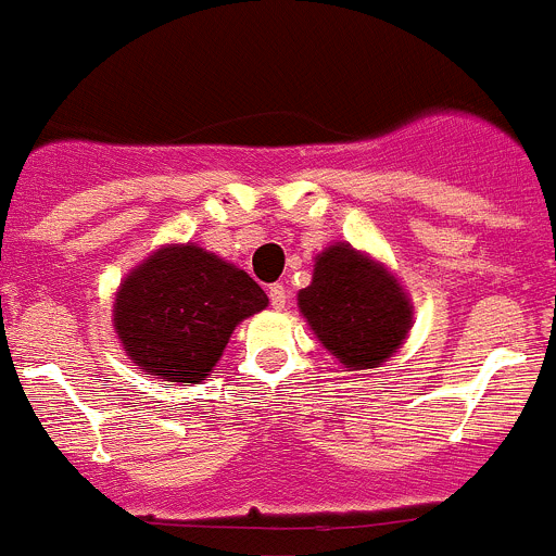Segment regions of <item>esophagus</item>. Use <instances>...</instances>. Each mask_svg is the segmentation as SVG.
Segmentation results:
<instances>
[{
  "instance_id": "esophagus-1",
  "label": "esophagus",
  "mask_w": 556,
  "mask_h": 556,
  "mask_svg": "<svg viewBox=\"0 0 556 556\" xmlns=\"http://www.w3.org/2000/svg\"><path fill=\"white\" fill-rule=\"evenodd\" d=\"M268 299H271L274 307L282 309L285 302H288V290H285V285H271V288H268Z\"/></svg>"
}]
</instances>
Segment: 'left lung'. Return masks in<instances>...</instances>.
Returning a JSON list of instances; mask_svg holds the SVG:
<instances>
[{"label":"left lung","mask_w":556,"mask_h":556,"mask_svg":"<svg viewBox=\"0 0 556 556\" xmlns=\"http://www.w3.org/2000/svg\"><path fill=\"white\" fill-rule=\"evenodd\" d=\"M299 309L349 371L379 368L413 324L402 282L349 243H334L315 257L313 282L299 290Z\"/></svg>","instance_id":"left-lung-1"}]
</instances>
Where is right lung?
Masks as SVG:
<instances>
[{
    "label": "right lung",
    "mask_w": 556,
    "mask_h": 556,
    "mask_svg": "<svg viewBox=\"0 0 556 556\" xmlns=\"http://www.w3.org/2000/svg\"><path fill=\"white\" fill-rule=\"evenodd\" d=\"M268 307L247 271L197 243H168L124 277L113 327L135 365L163 382H202L232 329Z\"/></svg>",
    "instance_id": "1"
}]
</instances>
